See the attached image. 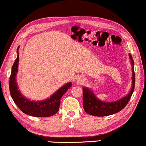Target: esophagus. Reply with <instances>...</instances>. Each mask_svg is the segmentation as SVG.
Wrapping results in <instances>:
<instances>
[{
    "label": "esophagus",
    "instance_id": "34e87169",
    "mask_svg": "<svg viewBox=\"0 0 146 146\" xmlns=\"http://www.w3.org/2000/svg\"><path fill=\"white\" fill-rule=\"evenodd\" d=\"M78 80L79 81H81V82H82V81L84 80V78H82V77H80V78H79Z\"/></svg>",
    "mask_w": 146,
    "mask_h": 146
}]
</instances>
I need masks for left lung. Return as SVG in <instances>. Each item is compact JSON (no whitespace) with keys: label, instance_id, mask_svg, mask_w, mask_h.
<instances>
[{"label":"left lung","instance_id":"left-lung-1","mask_svg":"<svg viewBox=\"0 0 146 146\" xmlns=\"http://www.w3.org/2000/svg\"><path fill=\"white\" fill-rule=\"evenodd\" d=\"M131 64L133 66V87L131 92L126 96L122 98L118 101L112 102V103H105L101 101L96 99L92 91L86 88H83V106L85 111L88 114L94 115V116H107L119 112L125 108L126 105L129 103L133 91L135 89V75L134 71V61L131 54H129Z\"/></svg>","mask_w":146,"mask_h":146}]
</instances>
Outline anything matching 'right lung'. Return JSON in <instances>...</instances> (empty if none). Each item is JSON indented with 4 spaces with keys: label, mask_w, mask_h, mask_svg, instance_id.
Instances as JSON below:
<instances>
[{
    "label": "right lung",
    "mask_w": 146,
    "mask_h": 146,
    "mask_svg": "<svg viewBox=\"0 0 146 146\" xmlns=\"http://www.w3.org/2000/svg\"><path fill=\"white\" fill-rule=\"evenodd\" d=\"M18 50V48H17ZM19 62V54L12 66L9 78V91L14 103L23 113L35 117H50L57 113L59 110L60 99L68 89L71 86V83H68L61 87L49 99L43 101H32L26 99L18 90L15 82Z\"/></svg>",
    "instance_id": "1"
}]
</instances>
